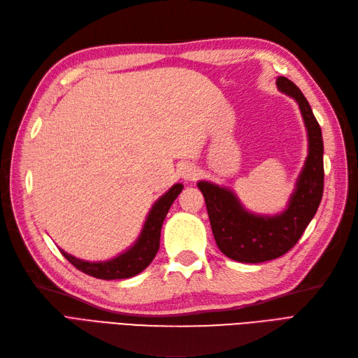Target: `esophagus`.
Here are the masks:
<instances>
[{
	"label": "esophagus",
	"instance_id": "1",
	"mask_svg": "<svg viewBox=\"0 0 358 358\" xmlns=\"http://www.w3.org/2000/svg\"><path fill=\"white\" fill-rule=\"evenodd\" d=\"M180 176L185 180H194L199 176V169L192 164H183L180 167Z\"/></svg>",
	"mask_w": 358,
	"mask_h": 358
}]
</instances>
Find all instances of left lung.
Wrapping results in <instances>:
<instances>
[{
	"instance_id": "8db88e82",
	"label": "left lung",
	"mask_w": 358,
	"mask_h": 358,
	"mask_svg": "<svg viewBox=\"0 0 358 358\" xmlns=\"http://www.w3.org/2000/svg\"><path fill=\"white\" fill-rule=\"evenodd\" d=\"M278 90L294 99L308 131V157L288 201V208L273 216L248 212L236 194L200 180L215 242L221 252L241 263H263L287 254L315 216L324 189V145L318 121L305 95L289 79L279 76Z\"/></svg>"
}]
</instances>
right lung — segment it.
Instances as JSON below:
<instances>
[{"instance_id": "obj_1", "label": "right lung", "mask_w": 358, "mask_h": 358, "mask_svg": "<svg viewBox=\"0 0 358 358\" xmlns=\"http://www.w3.org/2000/svg\"><path fill=\"white\" fill-rule=\"evenodd\" d=\"M183 189L182 183H176L173 185L164 196H161L155 204L150 209L148 218L145 221L143 230L140 233L138 239L134 242L131 248H128L125 252L119 254L117 257L107 259V262H83L80 258H76L66 251H62L61 254L66 257L69 262L78 268L80 272L99 278V279H106V280H112V279H127V278H133L138 275L140 272L152 263V259L155 258L158 249H159V236H161V227L162 222H164L166 215L170 209V206L173 201L176 200V197Z\"/></svg>"}]
</instances>
